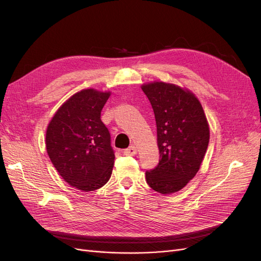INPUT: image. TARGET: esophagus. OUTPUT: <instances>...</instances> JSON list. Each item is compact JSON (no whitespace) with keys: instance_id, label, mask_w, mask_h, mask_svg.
I'll return each instance as SVG.
<instances>
[{"instance_id":"1","label":"esophagus","mask_w":261,"mask_h":261,"mask_svg":"<svg viewBox=\"0 0 261 261\" xmlns=\"http://www.w3.org/2000/svg\"><path fill=\"white\" fill-rule=\"evenodd\" d=\"M137 153V149L135 146H130L127 149L124 150V154L125 155H135Z\"/></svg>"}]
</instances>
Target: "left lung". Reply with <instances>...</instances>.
I'll use <instances>...</instances> for the list:
<instances>
[{"mask_svg": "<svg viewBox=\"0 0 261 261\" xmlns=\"http://www.w3.org/2000/svg\"><path fill=\"white\" fill-rule=\"evenodd\" d=\"M141 89L153 109L160 160L146 171L148 185L161 194L178 192L198 172L210 133L199 100L179 87L151 83Z\"/></svg>", "mask_w": 261, "mask_h": 261, "instance_id": "8db88e82", "label": "left lung"}]
</instances>
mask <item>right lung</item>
I'll return each instance as SVG.
<instances>
[{
  "label": "right lung",
  "instance_id": "right-lung-1",
  "mask_svg": "<svg viewBox=\"0 0 261 261\" xmlns=\"http://www.w3.org/2000/svg\"><path fill=\"white\" fill-rule=\"evenodd\" d=\"M109 92L84 89L54 114L48 129L46 151L65 181L84 192L96 191L111 177L114 150L101 121Z\"/></svg>",
  "mask_w": 261,
  "mask_h": 261
}]
</instances>
